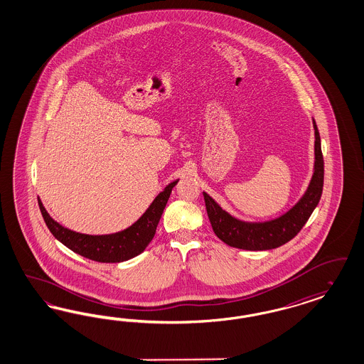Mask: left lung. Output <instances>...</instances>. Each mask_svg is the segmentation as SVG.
Masks as SVG:
<instances>
[{
	"instance_id": "left-lung-1",
	"label": "left lung",
	"mask_w": 364,
	"mask_h": 364,
	"mask_svg": "<svg viewBox=\"0 0 364 364\" xmlns=\"http://www.w3.org/2000/svg\"><path fill=\"white\" fill-rule=\"evenodd\" d=\"M314 168L308 189L296 205L279 218L267 222H245L225 211L213 198L203 192L213 232L228 246L242 250H272L294 238L317 207L324 184V160L320 133L314 119Z\"/></svg>"
}]
</instances>
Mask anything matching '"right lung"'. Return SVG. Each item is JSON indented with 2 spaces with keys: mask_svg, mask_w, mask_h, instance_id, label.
<instances>
[{
  "mask_svg": "<svg viewBox=\"0 0 364 364\" xmlns=\"http://www.w3.org/2000/svg\"><path fill=\"white\" fill-rule=\"evenodd\" d=\"M177 181L178 180L168 184L163 192L156 196L148 210L136 223L119 232L107 235H88L68 230L50 218V213H47L43 203L38 198V207L52 235L60 240L70 250L97 262L117 264L137 257L151 243L156 234L157 225L161 219L164 208Z\"/></svg>",
  "mask_w": 364,
  "mask_h": 364,
  "instance_id": "obj_1",
  "label": "right lung"
}]
</instances>
